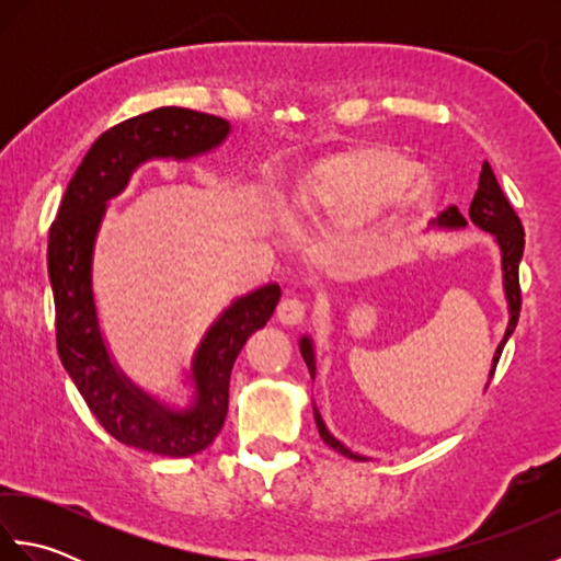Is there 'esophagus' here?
Listing matches in <instances>:
<instances>
[{"instance_id":"esophagus-1","label":"esophagus","mask_w":561,"mask_h":561,"mask_svg":"<svg viewBox=\"0 0 561 561\" xmlns=\"http://www.w3.org/2000/svg\"><path fill=\"white\" fill-rule=\"evenodd\" d=\"M277 318L284 325H299L306 318V304L296 296H284L277 306Z\"/></svg>"}]
</instances>
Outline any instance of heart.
I'll list each match as a JSON object with an SVG mask.
<instances>
[{
    "mask_svg": "<svg viewBox=\"0 0 561 561\" xmlns=\"http://www.w3.org/2000/svg\"><path fill=\"white\" fill-rule=\"evenodd\" d=\"M426 193L420 163L368 151L320 169L296 195L299 217L316 229H350Z\"/></svg>",
    "mask_w": 561,
    "mask_h": 561,
    "instance_id": "b5f03b06",
    "label": "heart"
}]
</instances>
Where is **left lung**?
<instances>
[{
    "mask_svg": "<svg viewBox=\"0 0 561 561\" xmlns=\"http://www.w3.org/2000/svg\"><path fill=\"white\" fill-rule=\"evenodd\" d=\"M468 217L474 226H478L480 231L492 233L494 243L499 245V255H502V279H504V296H506V308H508V325H506L502 342H499V347L494 352L492 371H490V378H492L494 368L499 364V356H502L504 344L508 342L511 335H514L516 323H518V313H520L518 265H520V257H523V245H526V238H523L520 219L516 217L514 207H511V202L502 193V187H499L492 165L486 161L482 163L478 193H474V197L470 202ZM465 226H468V221H465V217L458 211V207H448V209L440 211L436 219L428 221V229H436V231H458V229H465ZM299 347H301V356H304V362L308 366V371H311V378H316L313 340L308 335H301ZM313 416H316V426H318L320 438H323L330 448H335L337 453H342V456H347L352 460H366L364 456H359V453H352L347 446L342 444L340 438L330 434V428L325 426L318 408H313Z\"/></svg>",
    "mask_w": 561,
    "mask_h": 561,
    "instance_id": "1",
    "label": "left lung"
}]
</instances>
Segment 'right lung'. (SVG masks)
Listing matches in <instances>:
<instances>
[{"instance_id":"1","label":"right lung","mask_w":561,"mask_h":561,"mask_svg":"<svg viewBox=\"0 0 561 561\" xmlns=\"http://www.w3.org/2000/svg\"><path fill=\"white\" fill-rule=\"evenodd\" d=\"M229 135L231 125L224 117L187 108H157L129 117L93 141L50 226L47 274L59 362L105 432L125 446L157 456H195L217 438L229 410L236 356L274 313L279 284H262L224 308L190 359L187 404H171L137 386L113 359L93 294V255L111 199L125 193L141 163L207 157Z\"/></svg>"}]
</instances>
